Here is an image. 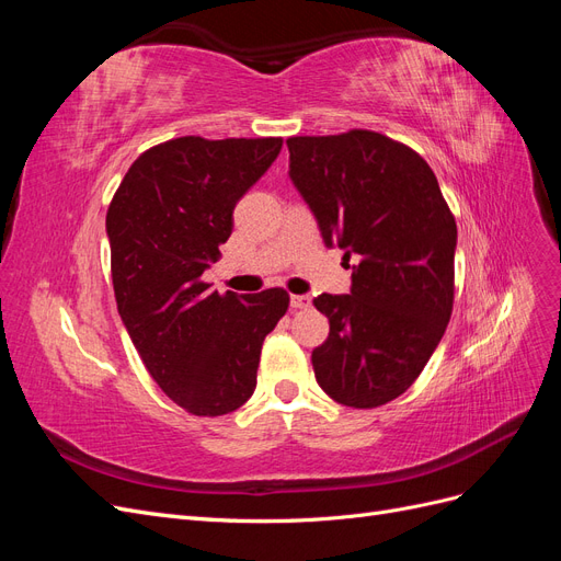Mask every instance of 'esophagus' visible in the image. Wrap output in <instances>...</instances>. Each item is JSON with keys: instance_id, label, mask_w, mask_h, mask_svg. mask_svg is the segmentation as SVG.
<instances>
[{"instance_id": "obj_1", "label": "esophagus", "mask_w": 561, "mask_h": 561, "mask_svg": "<svg viewBox=\"0 0 561 561\" xmlns=\"http://www.w3.org/2000/svg\"><path fill=\"white\" fill-rule=\"evenodd\" d=\"M290 307L293 309H309L311 307V297L309 295H293L290 297Z\"/></svg>"}]
</instances>
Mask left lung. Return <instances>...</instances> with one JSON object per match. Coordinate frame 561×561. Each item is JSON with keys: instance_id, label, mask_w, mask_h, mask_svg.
Listing matches in <instances>:
<instances>
[{"instance_id": "left-lung-1", "label": "left lung", "mask_w": 561, "mask_h": 561, "mask_svg": "<svg viewBox=\"0 0 561 561\" xmlns=\"http://www.w3.org/2000/svg\"><path fill=\"white\" fill-rule=\"evenodd\" d=\"M295 190L322 241L353 260L351 295H318L330 334L311 353L318 386L371 410L402 396L443 339L454 301L456 222L431 165L381 133L290 138Z\"/></svg>"}]
</instances>
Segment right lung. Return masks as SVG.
Wrapping results in <instances>:
<instances>
[{
    "instance_id": "right-lung-1",
    "label": "right lung",
    "mask_w": 561,
    "mask_h": 561,
    "mask_svg": "<svg viewBox=\"0 0 561 561\" xmlns=\"http://www.w3.org/2000/svg\"><path fill=\"white\" fill-rule=\"evenodd\" d=\"M280 138L147 149L107 210L118 316L163 393L196 416H222L254 393L264 336L285 316L280 287L219 295L201 276L233 229V208L280 154Z\"/></svg>"
}]
</instances>
